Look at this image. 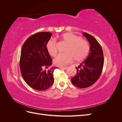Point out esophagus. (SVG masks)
<instances>
[{"mask_svg": "<svg viewBox=\"0 0 122 122\" xmlns=\"http://www.w3.org/2000/svg\"><path fill=\"white\" fill-rule=\"evenodd\" d=\"M68 68L67 67H61L60 69H63V70H66Z\"/></svg>", "mask_w": 122, "mask_h": 122, "instance_id": "34e87169", "label": "esophagus"}]
</instances>
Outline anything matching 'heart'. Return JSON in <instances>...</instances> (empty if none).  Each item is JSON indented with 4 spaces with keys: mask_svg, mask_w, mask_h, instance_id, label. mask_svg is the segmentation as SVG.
I'll return each instance as SVG.
<instances>
[{
    "mask_svg": "<svg viewBox=\"0 0 122 122\" xmlns=\"http://www.w3.org/2000/svg\"><path fill=\"white\" fill-rule=\"evenodd\" d=\"M64 42L68 44L65 53L60 54L54 59L53 63L58 67H64L73 58L76 61H80L86 57L90 51V46L86 41L71 32H67L61 35ZM47 52L51 56L56 55L57 50L56 43L54 40H49L46 44Z\"/></svg>",
    "mask_w": 122,
    "mask_h": 122,
    "instance_id": "b5f03b06",
    "label": "heart"
}]
</instances>
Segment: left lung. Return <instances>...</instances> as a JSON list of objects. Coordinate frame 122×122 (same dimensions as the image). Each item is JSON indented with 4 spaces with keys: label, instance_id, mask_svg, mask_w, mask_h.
Wrapping results in <instances>:
<instances>
[{
    "label": "left lung",
    "instance_id": "left-lung-1",
    "mask_svg": "<svg viewBox=\"0 0 122 122\" xmlns=\"http://www.w3.org/2000/svg\"><path fill=\"white\" fill-rule=\"evenodd\" d=\"M83 35L90 44V53L86 60L76 67V75L71 78L72 83L79 88L89 87L96 82L104 65L103 50L97 40L86 32H83Z\"/></svg>",
    "mask_w": 122,
    "mask_h": 122
}]
</instances>
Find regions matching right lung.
<instances>
[{
	"mask_svg": "<svg viewBox=\"0 0 122 122\" xmlns=\"http://www.w3.org/2000/svg\"><path fill=\"white\" fill-rule=\"evenodd\" d=\"M52 34L40 32L25 41L21 48L20 68L25 82L34 89L45 91L54 82L53 72L56 67H51L52 58L46 45ZM49 67L47 70H44Z\"/></svg>",
	"mask_w": 122,
	"mask_h": 122,
	"instance_id": "obj_1",
	"label": "right lung"
}]
</instances>
